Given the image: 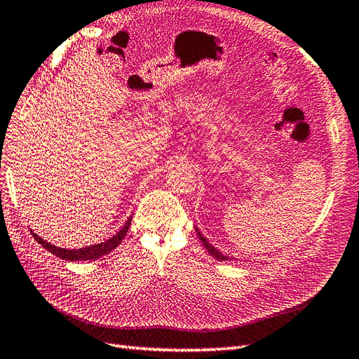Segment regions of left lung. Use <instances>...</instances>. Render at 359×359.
I'll return each mask as SVG.
<instances>
[{
	"mask_svg": "<svg viewBox=\"0 0 359 359\" xmlns=\"http://www.w3.org/2000/svg\"><path fill=\"white\" fill-rule=\"evenodd\" d=\"M196 231H197V229H196ZM197 235H198V240H200L201 243H203V245L206 247V250H208L210 255H212L214 258H217L218 261H226V259H227V256H224L222 252H218L212 244H209V243L205 240V236L201 235L198 231H197Z\"/></svg>",
	"mask_w": 359,
	"mask_h": 359,
	"instance_id": "left-lung-1",
	"label": "left lung"
}]
</instances>
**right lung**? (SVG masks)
I'll return each instance as SVG.
<instances>
[{
	"mask_svg": "<svg viewBox=\"0 0 359 359\" xmlns=\"http://www.w3.org/2000/svg\"><path fill=\"white\" fill-rule=\"evenodd\" d=\"M130 219L128 218V222L124 224V227L119 231L118 233H115L110 240L104 241V243H100V244H95V245H89V247H85V249H77V250H68V249H60V247H56L47 241H43L42 238H39L36 233L32 232L33 238L36 241H38L43 249H47L48 252H51L53 255L59 256V258L62 259H67V261H90V259H97V258H101V256L107 255L109 252L115 250L118 244L123 241V238L127 235V231L128 227H130Z\"/></svg>",
	"mask_w": 359,
	"mask_h": 359,
	"instance_id": "1",
	"label": "right lung"
}]
</instances>
